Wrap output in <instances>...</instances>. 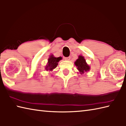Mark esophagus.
Listing matches in <instances>:
<instances>
[{"mask_svg": "<svg viewBox=\"0 0 126 126\" xmlns=\"http://www.w3.org/2000/svg\"><path fill=\"white\" fill-rule=\"evenodd\" d=\"M64 60L66 61H69L70 60V57H65Z\"/></svg>", "mask_w": 126, "mask_h": 126, "instance_id": "obj_1", "label": "esophagus"}]
</instances>
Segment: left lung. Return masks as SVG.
Masks as SVG:
<instances>
[{
	"label": "left lung",
	"mask_w": 126,
	"mask_h": 126,
	"mask_svg": "<svg viewBox=\"0 0 126 126\" xmlns=\"http://www.w3.org/2000/svg\"><path fill=\"white\" fill-rule=\"evenodd\" d=\"M75 64L76 66L77 70L79 71V74H82L90 70V67L87 63L83 56H79V58L75 61Z\"/></svg>",
	"instance_id": "1"
}]
</instances>
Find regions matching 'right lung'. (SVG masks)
Masks as SVG:
<instances>
[{
    "instance_id": "right-lung-1",
    "label": "right lung",
    "mask_w": 126,
    "mask_h": 126,
    "mask_svg": "<svg viewBox=\"0 0 126 126\" xmlns=\"http://www.w3.org/2000/svg\"><path fill=\"white\" fill-rule=\"evenodd\" d=\"M61 60L62 57H55L53 55H51L49 58H48V61L47 65L45 66V70L47 71H52L53 69H55L58 65V62Z\"/></svg>"
}]
</instances>
